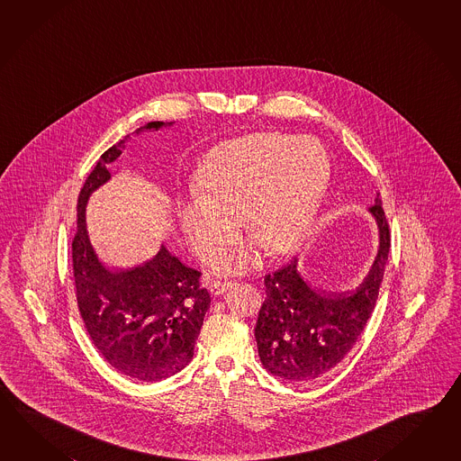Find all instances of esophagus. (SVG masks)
I'll return each mask as SVG.
<instances>
[{
	"label": "esophagus",
	"mask_w": 461,
	"mask_h": 461,
	"mask_svg": "<svg viewBox=\"0 0 461 461\" xmlns=\"http://www.w3.org/2000/svg\"><path fill=\"white\" fill-rule=\"evenodd\" d=\"M231 285H233V281H220V279H215V281L210 283L208 289H210L212 294H221V293H225L228 287H231Z\"/></svg>",
	"instance_id": "obj_1"
}]
</instances>
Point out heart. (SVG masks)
Here are the masks:
<instances>
[{
    "mask_svg": "<svg viewBox=\"0 0 461 461\" xmlns=\"http://www.w3.org/2000/svg\"><path fill=\"white\" fill-rule=\"evenodd\" d=\"M329 174L328 154L311 137L265 132L226 143L198 168V190L176 203L186 241L208 259L235 241L245 215L255 241L216 253V271L258 267L263 246L275 255L291 253L314 221Z\"/></svg>",
    "mask_w": 461,
    "mask_h": 461,
    "instance_id": "heart-1",
    "label": "heart"
}]
</instances>
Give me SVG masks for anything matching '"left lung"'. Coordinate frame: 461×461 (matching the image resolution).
Returning a JSON list of instances; mask_svg holds the SVG:
<instances>
[{
  "mask_svg": "<svg viewBox=\"0 0 461 461\" xmlns=\"http://www.w3.org/2000/svg\"><path fill=\"white\" fill-rule=\"evenodd\" d=\"M368 210L379 225V253L356 291H316L301 276L296 258L265 276L267 299L258 312L255 338L261 362L273 375L291 382L318 379L356 346L377 303L390 251L389 221L380 194Z\"/></svg>",
  "mask_w": 461,
  "mask_h": 461,
  "instance_id": "left-lung-1",
  "label": "left lung"
}]
</instances>
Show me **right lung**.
Listing matches in <instances>:
<instances>
[{
    "label": "right lung",
    "mask_w": 461,
    "mask_h": 461,
    "mask_svg": "<svg viewBox=\"0 0 461 461\" xmlns=\"http://www.w3.org/2000/svg\"><path fill=\"white\" fill-rule=\"evenodd\" d=\"M149 122L140 129H160ZM121 143L107 149L77 196V230L72 238L76 299L94 346L115 370L140 382H157L180 372L194 357L210 293L202 273L162 246L154 259L113 273L99 263L86 230L89 194L105 184L107 164L122 154Z\"/></svg>",
    "instance_id": "1"
}]
</instances>
